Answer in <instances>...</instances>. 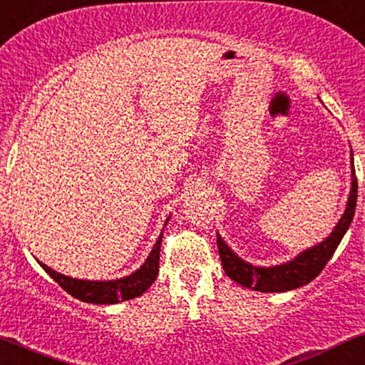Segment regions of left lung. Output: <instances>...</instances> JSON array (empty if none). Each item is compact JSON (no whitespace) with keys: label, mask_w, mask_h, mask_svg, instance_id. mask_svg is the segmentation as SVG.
<instances>
[{"label":"left lung","mask_w":365,"mask_h":365,"mask_svg":"<svg viewBox=\"0 0 365 365\" xmlns=\"http://www.w3.org/2000/svg\"><path fill=\"white\" fill-rule=\"evenodd\" d=\"M356 203L357 178H354L346 212H344L342 218L339 220L337 227L334 228V232L330 233V237H327L322 244L305 250L304 254H300L292 262H287L284 265L269 267V269H260V267H254L239 259L217 233L218 255H220L223 270H225V274L233 282L244 285L247 289L259 290V292H285V290L302 287V285L312 282L324 270L330 257L334 255L335 249L341 244L342 237L346 235L347 228L351 227L354 212H356Z\"/></svg>","instance_id":"obj_1"}]
</instances>
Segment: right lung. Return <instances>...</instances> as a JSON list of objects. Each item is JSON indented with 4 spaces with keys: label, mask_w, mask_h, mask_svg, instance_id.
<instances>
[{
    "label": "right lung",
    "mask_w": 365,
    "mask_h": 365,
    "mask_svg": "<svg viewBox=\"0 0 365 365\" xmlns=\"http://www.w3.org/2000/svg\"><path fill=\"white\" fill-rule=\"evenodd\" d=\"M168 222V220H167ZM160 245H162V235L158 237L153 250L150 252L148 259L135 274L125 277L118 280L108 282H95V280H76L71 277H65L58 272L51 270L50 267L41 264L48 275L56 282L63 290L73 295L75 299H80L81 302L88 304H118L125 300L135 299L142 295L150 285L153 284L158 274L160 265Z\"/></svg>",
    "instance_id": "add662e5"
}]
</instances>
